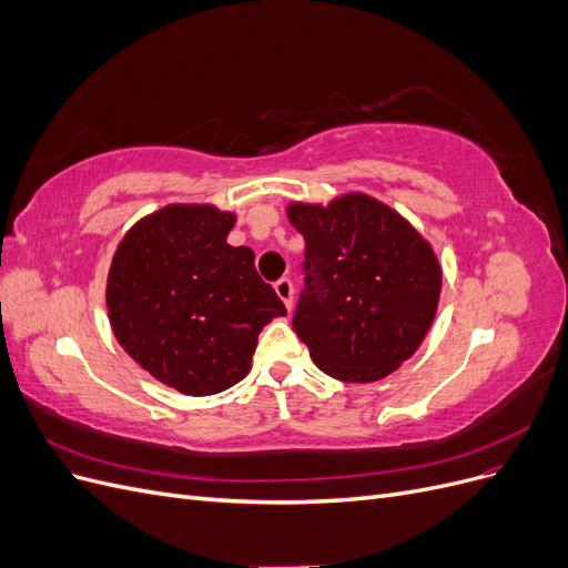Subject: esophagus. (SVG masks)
<instances>
[{"instance_id": "esophagus-1", "label": "esophagus", "mask_w": 568, "mask_h": 568, "mask_svg": "<svg viewBox=\"0 0 568 568\" xmlns=\"http://www.w3.org/2000/svg\"><path fill=\"white\" fill-rule=\"evenodd\" d=\"M274 291H277V296L291 311V305H294V282H291L288 277H282L280 282H274Z\"/></svg>"}]
</instances>
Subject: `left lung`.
Returning a JSON list of instances; mask_svg holds the SVG:
<instances>
[{"instance_id":"obj_1","label":"left lung","mask_w":568,"mask_h":568,"mask_svg":"<svg viewBox=\"0 0 568 568\" xmlns=\"http://www.w3.org/2000/svg\"><path fill=\"white\" fill-rule=\"evenodd\" d=\"M286 215L305 239L294 332L334 379H384L434 324L443 274L432 244L367 194L291 203Z\"/></svg>"}]
</instances>
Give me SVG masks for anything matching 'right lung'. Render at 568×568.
<instances>
[{"mask_svg":"<svg viewBox=\"0 0 568 568\" xmlns=\"http://www.w3.org/2000/svg\"><path fill=\"white\" fill-rule=\"evenodd\" d=\"M234 213L170 203L118 244L106 282L111 329L153 379L213 395L251 369L257 334L286 307L248 246H230Z\"/></svg>","mask_w":568,"mask_h":568,"instance_id":"add662e5","label":"right lung"}]
</instances>
